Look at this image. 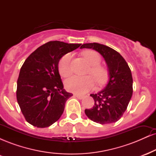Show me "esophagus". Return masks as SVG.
Returning a JSON list of instances; mask_svg holds the SVG:
<instances>
[{"mask_svg": "<svg viewBox=\"0 0 156 156\" xmlns=\"http://www.w3.org/2000/svg\"><path fill=\"white\" fill-rule=\"evenodd\" d=\"M75 96L77 98H78V99H80V100H81V99H83V95H80V94H74Z\"/></svg>", "mask_w": 156, "mask_h": 156, "instance_id": "obj_1", "label": "esophagus"}]
</instances>
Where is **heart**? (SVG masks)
Segmentation results:
<instances>
[{
	"label": "heart",
	"instance_id": "obj_1",
	"mask_svg": "<svg viewBox=\"0 0 156 156\" xmlns=\"http://www.w3.org/2000/svg\"><path fill=\"white\" fill-rule=\"evenodd\" d=\"M83 56L88 62L90 68L89 73L95 78L99 83H103L106 78L107 74L103 68L100 67L101 59V56L98 53L94 51H85ZM71 55L70 53L64 55L60 58L58 64V69L59 74L63 77H67L72 73L71 69ZM95 85V80L93 77L88 76L85 77L73 76L67 78L65 81V87L69 92H73L77 94H83L94 88Z\"/></svg>",
	"mask_w": 156,
	"mask_h": 156
}]
</instances>
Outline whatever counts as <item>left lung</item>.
Masks as SVG:
<instances>
[{
    "label": "left lung",
    "mask_w": 156,
    "mask_h": 156,
    "mask_svg": "<svg viewBox=\"0 0 156 156\" xmlns=\"http://www.w3.org/2000/svg\"><path fill=\"white\" fill-rule=\"evenodd\" d=\"M80 48H92L98 51L104 58L108 69V83L101 92L90 94L94 105L86 109V115L102 125L116 122L126 111L133 94V78L130 67L117 51L104 44L86 43Z\"/></svg>",
    "instance_id": "1"
}]
</instances>
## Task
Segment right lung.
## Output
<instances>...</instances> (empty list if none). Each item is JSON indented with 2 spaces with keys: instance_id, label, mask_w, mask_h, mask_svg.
<instances>
[{
  "instance_id": "add662e5",
  "label": "right lung",
  "mask_w": 156,
  "mask_h": 156,
  "mask_svg": "<svg viewBox=\"0 0 156 156\" xmlns=\"http://www.w3.org/2000/svg\"><path fill=\"white\" fill-rule=\"evenodd\" d=\"M80 44L51 41L39 47L25 61L17 80V100L28 123L47 128L62 115L66 101L73 94L63 89L58 62Z\"/></svg>"
}]
</instances>
